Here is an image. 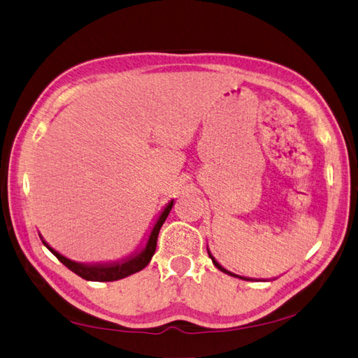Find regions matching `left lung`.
Here are the masks:
<instances>
[{
  "mask_svg": "<svg viewBox=\"0 0 358 358\" xmlns=\"http://www.w3.org/2000/svg\"><path fill=\"white\" fill-rule=\"evenodd\" d=\"M208 253H209V251H208ZM209 257H211V259H213V264H214V265H215V267H217V268H219V270H222V271H225V273H228V271H227V270H225V268H222V267H220V265H219V264H217V262H215V259H214V257H213V256H211V253H209ZM229 275H231V273H229ZM233 276H234V275H233Z\"/></svg>",
  "mask_w": 358,
  "mask_h": 358,
  "instance_id": "8db88e82",
  "label": "left lung"
}]
</instances>
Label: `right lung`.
I'll return each mask as SVG.
<instances>
[{"label": "right lung", "mask_w": 358, "mask_h": 358, "mask_svg": "<svg viewBox=\"0 0 358 358\" xmlns=\"http://www.w3.org/2000/svg\"><path fill=\"white\" fill-rule=\"evenodd\" d=\"M173 201H171L169 205L166 206V209L163 211V214L159 215L158 222L155 223V227H153L150 237H149V242H147L145 248L139 253L138 256L129 259V261H122V262H115V264H107V265H80V264H76L73 261H69V259L63 257L62 255H59L57 251H54L51 247L46 242H43L46 247L49 248V251L59 259V261L68 267L71 271H74L77 276H80L82 279H87V281H96V282H111V281H117V279H122V278H127L133 273H138L141 271L144 267H147L150 262L152 256L155 255V250H157V241H158V233L161 227H163L164 220L167 219V215H169L171 209H172Z\"/></svg>", "instance_id": "right-lung-1"}]
</instances>
